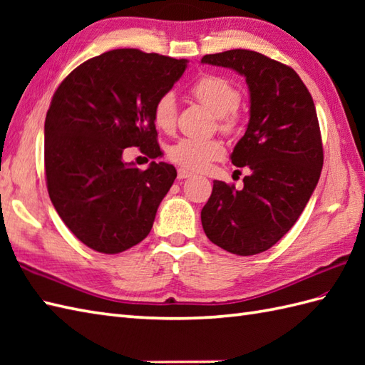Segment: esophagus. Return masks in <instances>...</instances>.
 <instances>
[{"label":"esophagus","instance_id":"obj_1","mask_svg":"<svg viewBox=\"0 0 365 365\" xmlns=\"http://www.w3.org/2000/svg\"><path fill=\"white\" fill-rule=\"evenodd\" d=\"M191 175H192V174L188 173V170L183 169V168H180V169L177 170V177L180 178V180H183V178H188V177H191Z\"/></svg>","mask_w":365,"mask_h":365}]
</instances>
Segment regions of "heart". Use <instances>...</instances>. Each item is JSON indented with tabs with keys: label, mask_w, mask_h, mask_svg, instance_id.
Returning a JSON list of instances; mask_svg holds the SVG:
<instances>
[{
	"label": "heart",
	"mask_w": 365,
	"mask_h": 365,
	"mask_svg": "<svg viewBox=\"0 0 365 365\" xmlns=\"http://www.w3.org/2000/svg\"><path fill=\"white\" fill-rule=\"evenodd\" d=\"M191 94L218 115L224 131L235 128L234 111L240 105L242 94L230 81L216 75H205L191 86ZM153 122L163 131H173L177 122V102L173 92L161 94L153 105ZM170 161L190 170H204L224 155V145L218 139L182 138L170 145L168 152Z\"/></svg>",
	"instance_id": "b5f03b06"
}]
</instances>
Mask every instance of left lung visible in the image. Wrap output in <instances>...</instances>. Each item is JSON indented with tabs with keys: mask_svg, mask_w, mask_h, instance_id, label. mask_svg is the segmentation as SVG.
I'll return each instance as SVG.
<instances>
[{
	"mask_svg": "<svg viewBox=\"0 0 365 365\" xmlns=\"http://www.w3.org/2000/svg\"><path fill=\"white\" fill-rule=\"evenodd\" d=\"M202 63L243 75L251 97L246 133L230 155L251 174L243 190L213 182L202 227L224 251L260 254L292 229L319 183L323 144L314 100L292 67L257 51L205 54Z\"/></svg>",
	"mask_w": 365,
	"mask_h": 365,
	"instance_id": "left-lung-1",
	"label": "left lung"
}]
</instances>
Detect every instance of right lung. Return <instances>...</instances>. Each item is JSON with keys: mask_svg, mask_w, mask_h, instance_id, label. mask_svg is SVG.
I'll return each mask as SVG.
<instances>
[{"mask_svg": "<svg viewBox=\"0 0 365 365\" xmlns=\"http://www.w3.org/2000/svg\"><path fill=\"white\" fill-rule=\"evenodd\" d=\"M136 48L91 58L66 76L45 118V175L51 202L91 250L119 254L149 235L177 170L152 161L141 170L122 158L139 147L157 158L153 105L187 68Z\"/></svg>", "mask_w": 365, "mask_h": 365, "instance_id": "1", "label": "right lung"}]
</instances>
